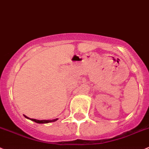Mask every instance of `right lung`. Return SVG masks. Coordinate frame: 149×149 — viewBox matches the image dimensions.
Wrapping results in <instances>:
<instances>
[{
    "instance_id": "obj_1",
    "label": "right lung",
    "mask_w": 149,
    "mask_h": 149,
    "mask_svg": "<svg viewBox=\"0 0 149 149\" xmlns=\"http://www.w3.org/2000/svg\"><path fill=\"white\" fill-rule=\"evenodd\" d=\"M25 116V118H27V119H30L31 121H33V122H36V123H38V124H47V123H50V122H56V121L58 119H52V120H38V119H30V118H28L27 116Z\"/></svg>"
}]
</instances>
